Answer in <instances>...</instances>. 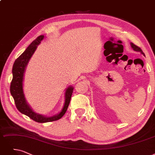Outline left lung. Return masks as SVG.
<instances>
[{
  "instance_id": "obj_1",
  "label": "left lung",
  "mask_w": 155,
  "mask_h": 155,
  "mask_svg": "<svg viewBox=\"0 0 155 155\" xmlns=\"http://www.w3.org/2000/svg\"><path fill=\"white\" fill-rule=\"evenodd\" d=\"M131 46H132V48H133V49L134 50H135V51H140V52H141V53L142 54H143L144 56H145V54H144V53L142 52V49H140V48H139V46H136L135 45H134V43H132V42H131Z\"/></svg>"
}]
</instances>
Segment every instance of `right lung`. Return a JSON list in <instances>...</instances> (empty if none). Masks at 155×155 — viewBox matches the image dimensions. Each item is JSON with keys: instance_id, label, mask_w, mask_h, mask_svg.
Instances as JSON below:
<instances>
[{"instance_id": "obj_1", "label": "right lung", "mask_w": 155, "mask_h": 155, "mask_svg": "<svg viewBox=\"0 0 155 155\" xmlns=\"http://www.w3.org/2000/svg\"><path fill=\"white\" fill-rule=\"evenodd\" d=\"M43 39H44V35H40L38 37L28 46L26 50L15 60L13 64V70H12V72H13V79H12L10 86L11 94L14 98L15 105L18 110L22 114H25L26 116H28L30 118L38 123L51 122L60 119L66 113L71 101L74 89L72 86H70L67 89L65 92V102L64 106L61 112L56 116L52 117H45L44 116L35 113L27 104L23 91V74L27 63L35 51L37 46L39 45V43Z\"/></svg>"}]
</instances>
